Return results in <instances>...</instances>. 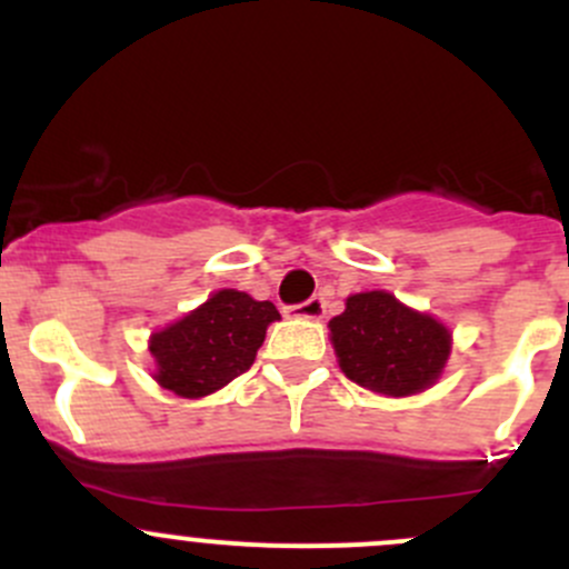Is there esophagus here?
<instances>
[{
	"label": "esophagus",
	"mask_w": 569,
	"mask_h": 569,
	"mask_svg": "<svg viewBox=\"0 0 569 569\" xmlns=\"http://www.w3.org/2000/svg\"><path fill=\"white\" fill-rule=\"evenodd\" d=\"M291 313L300 319H321L325 317V300L321 297H311V300L300 302V306H291Z\"/></svg>",
	"instance_id": "esophagus-1"
}]
</instances>
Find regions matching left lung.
<instances>
[{
    "label": "left lung",
    "instance_id": "8db88e82",
    "mask_svg": "<svg viewBox=\"0 0 569 569\" xmlns=\"http://www.w3.org/2000/svg\"><path fill=\"white\" fill-rule=\"evenodd\" d=\"M330 341L349 380L386 396L427 391L451 355L449 327L388 291L347 297L341 317L330 319Z\"/></svg>",
    "mask_w": 569,
    "mask_h": 569
}]
</instances>
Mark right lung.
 <instances>
[{
  "instance_id": "1",
  "label": "right lung",
  "mask_w": 569,
  "mask_h": 569,
  "mask_svg": "<svg viewBox=\"0 0 569 569\" xmlns=\"http://www.w3.org/2000/svg\"><path fill=\"white\" fill-rule=\"evenodd\" d=\"M278 308L237 289L214 291L203 306L164 330L153 332L148 349L157 360L153 380L183 399L220 391L250 369Z\"/></svg>"
}]
</instances>
